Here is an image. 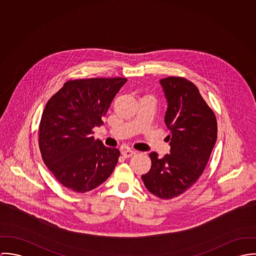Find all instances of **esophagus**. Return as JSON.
I'll return each mask as SVG.
<instances>
[{
	"instance_id": "esophagus-1",
	"label": "esophagus",
	"mask_w": 256,
	"mask_h": 256,
	"mask_svg": "<svg viewBox=\"0 0 256 256\" xmlns=\"http://www.w3.org/2000/svg\"><path fill=\"white\" fill-rule=\"evenodd\" d=\"M134 154H136V151L130 150V149H124V150L122 151V155L124 158H130V157H132V156L134 155Z\"/></svg>"
}]
</instances>
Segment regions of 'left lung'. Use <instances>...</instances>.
<instances>
[{
	"label": "left lung",
	"mask_w": 256,
	"mask_h": 256,
	"mask_svg": "<svg viewBox=\"0 0 256 256\" xmlns=\"http://www.w3.org/2000/svg\"><path fill=\"white\" fill-rule=\"evenodd\" d=\"M168 100L165 122L170 154H149L151 168L142 178L160 199L176 198L190 188L205 170L217 140V120L194 84L182 76L160 80Z\"/></svg>",
	"instance_id": "left-lung-1"
}]
</instances>
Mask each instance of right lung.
I'll return each mask as SVG.
<instances>
[{"mask_svg": "<svg viewBox=\"0 0 256 256\" xmlns=\"http://www.w3.org/2000/svg\"><path fill=\"white\" fill-rule=\"evenodd\" d=\"M126 80H70L47 102L38 128L39 149L47 168L68 190L90 192L113 172L118 149L103 145L92 134Z\"/></svg>", "mask_w": 256, "mask_h": 256, "instance_id": "obj_1", "label": "right lung"}]
</instances>
